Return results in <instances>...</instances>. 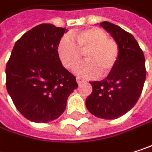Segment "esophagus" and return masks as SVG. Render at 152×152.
<instances>
[{"instance_id":"34e87169","label":"esophagus","mask_w":152,"mask_h":152,"mask_svg":"<svg viewBox=\"0 0 152 152\" xmlns=\"http://www.w3.org/2000/svg\"><path fill=\"white\" fill-rule=\"evenodd\" d=\"M76 82H77V83H78V84H81V83H84V80L81 79L80 77H76Z\"/></svg>"}]
</instances>
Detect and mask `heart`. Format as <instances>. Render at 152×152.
<instances>
[{
  "label": "heart",
  "mask_w": 152,
  "mask_h": 152,
  "mask_svg": "<svg viewBox=\"0 0 152 152\" xmlns=\"http://www.w3.org/2000/svg\"><path fill=\"white\" fill-rule=\"evenodd\" d=\"M76 43L69 37H63L58 46V54L65 68L73 69L85 53L86 61L76 68L78 76L94 78L99 75H109L117 64L120 49L117 42L107 38L106 33L92 28L82 31L74 35Z\"/></svg>",
  "instance_id": "b5f03b06"
}]
</instances>
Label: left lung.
<instances>
[{
    "label": "left lung",
    "instance_id": "1",
    "mask_svg": "<svg viewBox=\"0 0 152 152\" xmlns=\"http://www.w3.org/2000/svg\"><path fill=\"white\" fill-rule=\"evenodd\" d=\"M100 26L117 42L120 54L116 66L105 79L90 82L92 92L85 105L96 117L113 120L132 109L140 98L146 78L145 59L132 34L106 21Z\"/></svg>",
    "mask_w": 152,
    "mask_h": 152
}]
</instances>
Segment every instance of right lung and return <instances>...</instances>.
<instances>
[{
  "instance_id": "1",
  "label": "right lung",
  "mask_w": 152,
  "mask_h": 152,
  "mask_svg": "<svg viewBox=\"0 0 152 152\" xmlns=\"http://www.w3.org/2000/svg\"><path fill=\"white\" fill-rule=\"evenodd\" d=\"M68 30L41 23L24 33L6 66V87L16 109L27 120L46 123L59 118L78 87L61 64L58 46Z\"/></svg>"
}]
</instances>
